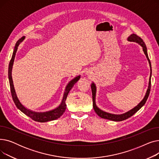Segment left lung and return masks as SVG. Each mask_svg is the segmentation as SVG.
<instances>
[{
    "mask_svg": "<svg viewBox=\"0 0 159 159\" xmlns=\"http://www.w3.org/2000/svg\"><path fill=\"white\" fill-rule=\"evenodd\" d=\"M127 40L128 41L130 42H135V43H138L139 45H140L142 47H143V52L145 54V55L146 56L147 59L148 61V62L149 64V67H150V76H149V83H148V87L146 91V93L145 94V96L144 97V98L142 100L140 101V102L135 107H133V109H131V110L124 113L123 114H120V115H116V114H112V113H107L106 111H102V110L98 108L96 104V91H97V88L94 82H92L91 84V91H92V97H93V109L95 111V113L102 119H107V120H111L113 121H116V122H119V121H122L124 120H126L128 118H129L130 116H131L132 115H134L136 112H137L140 108L143 107L149 97V92H150V89H151V77H152V65H151V62L149 61V58L148 57V52H147V48L146 46L144 43V42L143 41V40L140 37H139V36H137L135 34H131L130 36H129L127 39Z\"/></svg>",
    "mask_w": 159,
    "mask_h": 159,
    "instance_id": "obj_1",
    "label": "left lung"
}]
</instances>
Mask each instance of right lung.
Returning <instances> with one entry per match:
<instances>
[{"label":"right lung","instance_id":"obj_1","mask_svg":"<svg viewBox=\"0 0 159 159\" xmlns=\"http://www.w3.org/2000/svg\"><path fill=\"white\" fill-rule=\"evenodd\" d=\"M24 39H25V37H22L17 42H16V43L15 44L13 52V55L11 57V59L10 62L9 68H8V79H9L11 93V95H12V98H13V100L14 101V103L16 105V107H17L19 110H20L23 113L28 116L29 117H30L32 120H35V121L40 122H48V121L56 120L59 117H61V116H62V114L64 113V111L66 109V100L67 96H68V93L70 92V91L71 89V88H73L74 84L80 79V75H79V76L75 77L71 81H70V82L68 84H67L66 89H65V91H64V95H63L62 102H61V104L57 107L55 108V109H53L52 110L45 111V112H37V111H33L32 110L28 109V108H26V107L22 104V103L20 102V101L17 97V95H16V93L15 92V89L14 88V85H13L12 76H11L12 68H13V62H14V60H15L16 52V51H17V49H18L19 44L24 40Z\"/></svg>","mask_w":159,"mask_h":159}]
</instances>
